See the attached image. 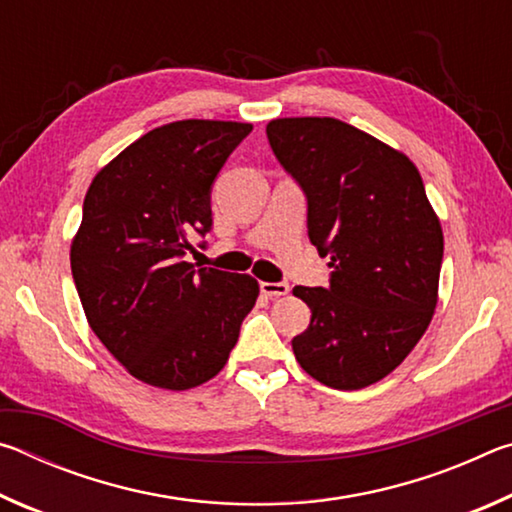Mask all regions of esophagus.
<instances>
[{"label": "esophagus", "instance_id": "esophagus-1", "mask_svg": "<svg viewBox=\"0 0 512 512\" xmlns=\"http://www.w3.org/2000/svg\"><path fill=\"white\" fill-rule=\"evenodd\" d=\"M259 291H262L264 298H280L289 293V284L287 282H262L259 284Z\"/></svg>", "mask_w": 512, "mask_h": 512}]
</instances>
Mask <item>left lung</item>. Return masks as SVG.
Returning a JSON list of instances; mask_svg holds the SVG:
<instances>
[{"mask_svg":"<svg viewBox=\"0 0 512 512\" xmlns=\"http://www.w3.org/2000/svg\"><path fill=\"white\" fill-rule=\"evenodd\" d=\"M284 171L307 196L309 241L329 257V287H296L311 320L293 336L307 375L359 391L409 357L431 323L443 228L415 164L334 117L266 126Z\"/></svg>","mask_w":512,"mask_h":512,"instance_id":"1","label":"left lung"}]
</instances>
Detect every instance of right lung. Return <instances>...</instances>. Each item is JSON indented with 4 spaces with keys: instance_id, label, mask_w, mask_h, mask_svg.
Wrapping results in <instances>:
<instances>
[{
    "instance_id": "obj_1",
    "label": "right lung",
    "mask_w": 512,
    "mask_h": 512,
    "mask_svg": "<svg viewBox=\"0 0 512 512\" xmlns=\"http://www.w3.org/2000/svg\"><path fill=\"white\" fill-rule=\"evenodd\" d=\"M239 121L153 128L108 162L85 194L72 275L92 332L135 379L187 391L219 375L255 307V277L194 268L189 239L212 228L210 194Z\"/></svg>"
}]
</instances>
